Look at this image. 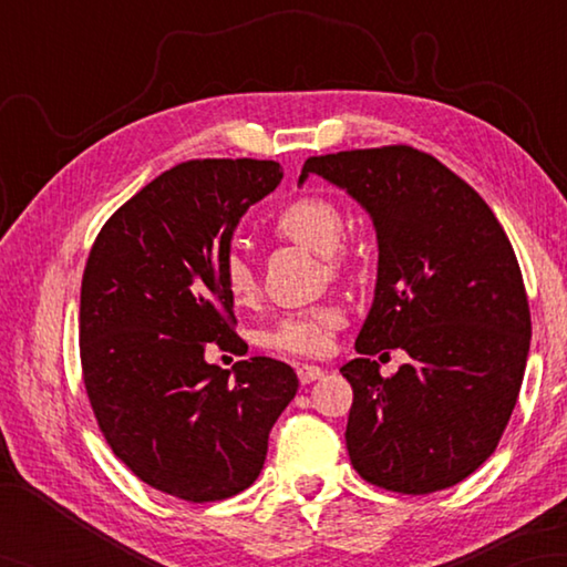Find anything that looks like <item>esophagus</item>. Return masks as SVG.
Instances as JSON below:
<instances>
[{
    "label": "esophagus",
    "mask_w": 567,
    "mask_h": 567,
    "mask_svg": "<svg viewBox=\"0 0 567 567\" xmlns=\"http://www.w3.org/2000/svg\"><path fill=\"white\" fill-rule=\"evenodd\" d=\"M297 378L302 384H311V382H317V380L323 378V368H319V365H299Z\"/></svg>",
    "instance_id": "1"
}]
</instances>
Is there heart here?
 <instances>
[{"label":"heart","mask_w":567,"mask_h":567,"mask_svg":"<svg viewBox=\"0 0 567 567\" xmlns=\"http://www.w3.org/2000/svg\"><path fill=\"white\" fill-rule=\"evenodd\" d=\"M275 231L292 244L319 256H327L331 272L343 268V256L336 252L343 234V214L329 197L305 195L287 204L275 221ZM221 277L228 297L236 307H250L258 299V275L250 258L240 248H231L224 256ZM346 323V315L336 305H319L292 311L277 319L262 331V343L280 353L292 355H323L333 348L336 331Z\"/></svg>","instance_id":"1"}]
</instances>
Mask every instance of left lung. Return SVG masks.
Segmentation results:
<instances>
[{
    "label": "left lung",
    "mask_w": 567,
    "mask_h": 567,
    "mask_svg": "<svg viewBox=\"0 0 567 567\" xmlns=\"http://www.w3.org/2000/svg\"><path fill=\"white\" fill-rule=\"evenodd\" d=\"M309 175L346 189L378 236V282L341 368L353 388L346 445L368 483L429 495L495 453L522 390L532 315L522 270L485 199L412 146L309 158ZM402 347L392 379L369 355Z\"/></svg>",
    "instance_id": "1"
}]
</instances>
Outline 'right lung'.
I'll return each mask as SVG.
<instances>
[{
  "mask_svg": "<svg viewBox=\"0 0 567 567\" xmlns=\"http://www.w3.org/2000/svg\"><path fill=\"white\" fill-rule=\"evenodd\" d=\"M275 161H187L118 207L90 250L80 358L92 412L118 461L187 502L256 483L297 372L275 358L231 370L209 343L246 355L221 262L240 216L280 185Z\"/></svg>",
  "mask_w": 567,
  "mask_h": 567,
  "instance_id": "obj_1",
  "label": "right lung"
}]
</instances>
